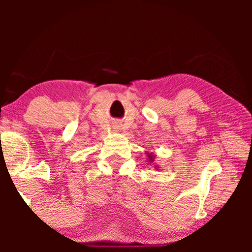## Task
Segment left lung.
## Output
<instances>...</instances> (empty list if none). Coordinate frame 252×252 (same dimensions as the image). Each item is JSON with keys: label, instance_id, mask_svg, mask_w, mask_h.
Here are the masks:
<instances>
[{"label": "left lung", "instance_id": "obj_1", "mask_svg": "<svg viewBox=\"0 0 252 252\" xmlns=\"http://www.w3.org/2000/svg\"><path fill=\"white\" fill-rule=\"evenodd\" d=\"M146 153H147V157H148V161L147 162H149V164L153 163V162H155V159H156L155 153H153V152H146ZM155 168L158 170V168H159V165L155 164Z\"/></svg>", "mask_w": 252, "mask_h": 252}]
</instances>
